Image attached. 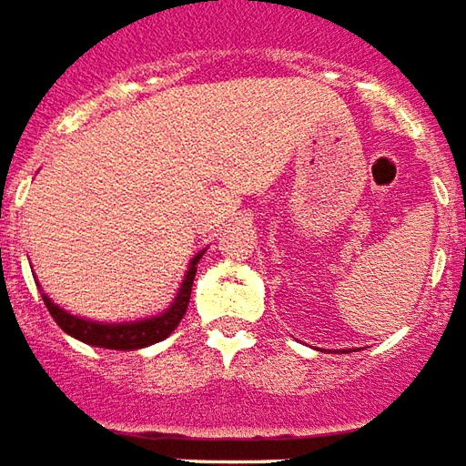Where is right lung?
Masks as SVG:
<instances>
[{
	"mask_svg": "<svg viewBox=\"0 0 466 466\" xmlns=\"http://www.w3.org/2000/svg\"><path fill=\"white\" fill-rule=\"evenodd\" d=\"M203 258V253H198L196 258L190 260L187 266L186 280L180 286V291L175 296L173 306L163 311L160 316L153 319H143V321L130 323H100L87 321V319H77L65 309H59L57 303H52L47 293H42V301L47 306V311L52 313V319L59 329L69 333L72 339H80L85 344L100 346V349H115V351H133V349H145V346L157 344L167 339L170 333L177 329L180 319L186 316L187 301H190V291H193V280H196L198 260Z\"/></svg>",
	"mask_w": 466,
	"mask_h": 466,
	"instance_id": "add662e5",
	"label": "right lung"
}]
</instances>
